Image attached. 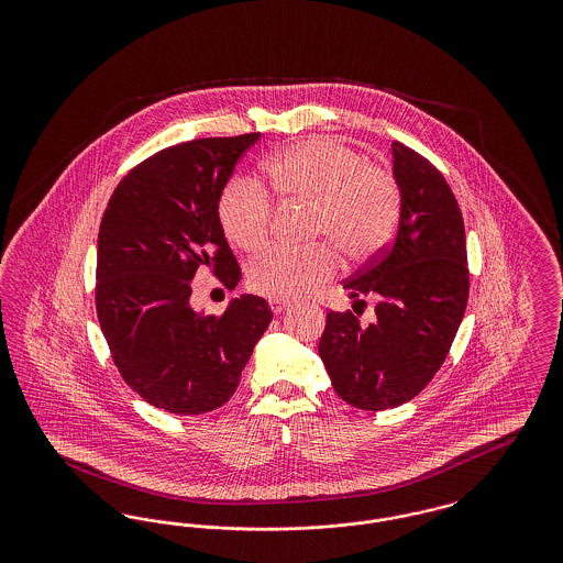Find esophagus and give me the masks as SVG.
Listing matches in <instances>:
<instances>
[{
  "instance_id": "1",
  "label": "esophagus",
  "mask_w": 563,
  "mask_h": 563,
  "mask_svg": "<svg viewBox=\"0 0 563 563\" xmlns=\"http://www.w3.org/2000/svg\"><path fill=\"white\" fill-rule=\"evenodd\" d=\"M287 306H289L287 301H278V299H272V301H269V310H272L274 314H280L283 310H287Z\"/></svg>"
}]
</instances>
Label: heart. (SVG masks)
Returning a JSON list of instances; mask_svg holds the SVG:
<instances>
[{
	"instance_id": "1",
	"label": "heart",
	"mask_w": 563,
	"mask_h": 563,
	"mask_svg": "<svg viewBox=\"0 0 563 563\" xmlns=\"http://www.w3.org/2000/svg\"><path fill=\"white\" fill-rule=\"evenodd\" d=\"M269 194L287 205L310 207V236L333 242L349 260H369L395 236L401 189L382 164H367L331 136H312L274 154L266 164ZM225 236L244 251L268 241L274 207L268 191L251 179H234L219 198ZM338 269L329 244L306 251L274 246L249 266V287L269 299L314 291Z\"/></svg>"
}]
</instances>
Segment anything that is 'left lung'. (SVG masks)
Wrapping results in <instances>:
<instances>
[{
    "label": "left lung",
    "mask_w": 563,
    "mask_h": 563,
    "mask_svg": "<svg viewBox=\"0 0 563 563\" xmlns=\"http://www.w3.org/2000/svg\"><path fill=\"white\" fill-rule=\"evenodd\" d=\"M393 173L401 189L397 234L344 280L354 308L375 297V321L365 327L352 310H331L319 342L335 393L367 411L399 407L429 386L452 349L471 283L464 221L445 177L399 141Z\"/></svg>",
    "instance_id": "obj_1"
}]
</instances>
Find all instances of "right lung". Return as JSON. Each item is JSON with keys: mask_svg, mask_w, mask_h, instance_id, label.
Listing matches in <instances>:
<instances>
[{"mask_svg": "<svg viewBox=\"0 0 563 563\" xmlns=\"http://www.w3.org/2000/svg\"><path fill=\"white\" fill-rule=\"evenodd\" d=\"M260 133L170 145L131 168L99 228L95 306L113 365L143 401L179 416L213 411L236 393L272 321L257 295L223 314L191 310L194 274L234 289L241 266L223 236L219 198Z\"/></svg>", "mask_w": 563, "mask_h": 563, "instance_id": "1", "label": "right lung"}]
</instances>
